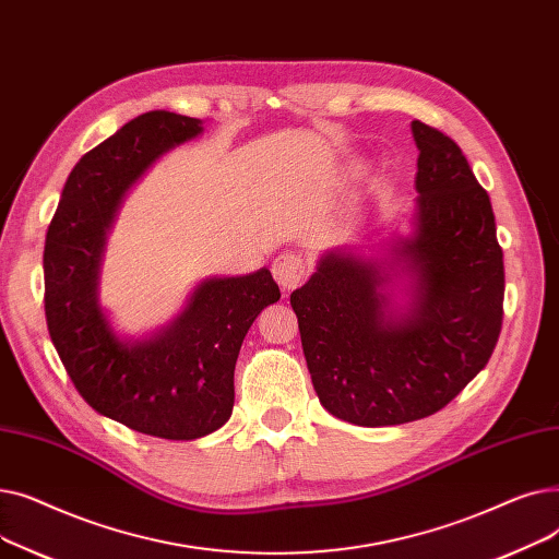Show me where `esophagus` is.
<instances>
[{
  "label": "esophagus",
  "mask_w": 559,
  "mask_h": 559,
  "mask_svg": "<svg viewBox=\"0 0 559 559\" xmlns=\"http://www.w3.org/2000/svg\"><path fill=\"white\" fill-rule=\"evenodd\" d=\"M272 274L276 278V283L283 287V289H295L304 276H306V267L299 255L295 253H281L276 255V260L272 262Z\"/></svg>",
  "instance_id": "esophagus-1"
}]
</instances>
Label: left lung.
I'll return each instance as SVG.
<instances>
[{"mask_svg":"<svg viewBox=\"0 0 559 559\" xmlns=\"http://www.w3.org/2000/svg\"><path fill=\"white\" fill-rule=\"evenodd\" d=\"M413 138V233L383 255L326 251L289 295L321 405L356 426L435 415L489 362L503 324V249L489 194L449 135L415 120Z\"/></svg>","mask_w":559,"mask_h":559,"instance_id":"left-lung-1","label":"left lung"}]
</instances>
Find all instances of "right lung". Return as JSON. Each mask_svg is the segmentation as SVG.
I'll list each match as a JSON object with an SVG mask.
<instances>
[{"label":"right lung","instance_id":"1","mask_svg":"<svg viewBox=\"0 0 559 559\" xmlns=\"http://www.w3.org/2000/svg\"><path fill=\"white\" fill-rule=\"evenodd\" d=\"M201 133L194 117L152 110L87 152L68 176L43 255L49 337L85 403L131 430L186 442L228 421L242 340L262 308L281 299L272 272L201 281L183 312L142 340L112 331L99 272L129 188Z\"/></svg>","mask_w":559,"mask_h":559}]
</instances>
